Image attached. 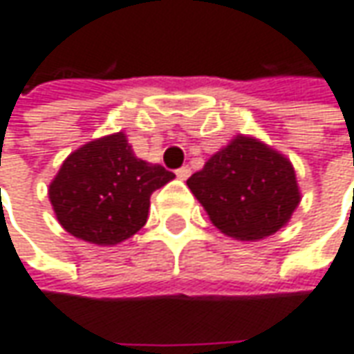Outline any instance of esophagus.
<instances>
[{"label": "esophagus", "mask_w": 354, "mask_h": 354, "mask_svg": "<svg viewBox=\"0 0 354 354\" xmlns=\"http://www.w3.org/2000/svg\"><path fill=\"white\" fill-rule=\"evenodd\" d=\"M190 172H192V170H190L188 166H182V168H178V170H176V176L180 178V180H188Z\"/></svg>", "instance_id": "esophagus-1"}]
</instances>
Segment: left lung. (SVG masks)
I'll use <instances>...</instances> for the list:
<instances>
[{
    "label": "left lung",
    "instance_id": "obj_1",
    "mask_svg": "<svg viewBox=\"0 0 354 354\" xmlns=\"http://www.w3.org/2000/svg\"><path fill=\"white\" fill-rule=\"evenodd\" d=\"M186 184L212 223L239 241L273 236L291 220L301 202L293 164L261 140L243 134L218 150Z\"/></svg>",
    "mask_w": 354,
    "mask_h": 354
}]
</instances>
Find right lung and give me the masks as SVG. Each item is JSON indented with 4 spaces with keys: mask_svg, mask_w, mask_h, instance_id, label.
<instances>
[{
    "mask_svg": "<svg viewBox=\"0 0 354 354\" xmlns=\"http://www.w3.org/2000/svg\"><path fill=\"white\" fill-rule=\"evenodd\" d=\"M172 178L160 164L136 158L124 132H115L71 152L49 184V200L71 236L116 245L147 223L150 196Z\"/></svg>",
    "mask_w": 354,
    "mask_h": 354,
    "instance_id": "1",
    "label": "right lung"
}]
</instances>
